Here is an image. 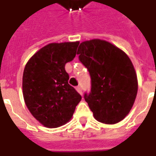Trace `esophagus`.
<instances>
[{"label":"esophagus","mask_w":156,"mask_h":156,"mask_svg":"<svg viewBox=\"0 0 156 156\" xmlns=\"http://www.w3.org/2000/svg\"><path fill=\"white\" fill-rule=\"evenodd\" d=\"M76 90H77V92H78V93H80V95L82 94V90H81V88H80V87H77L76 88Z\"/></svg>","instance_id":"34e87169"}]
</instances>
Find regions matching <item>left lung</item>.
<instances>
[{
    "mask_svg": "<svg viewBox=\"0 0 156 156\" xmlns=\"http://www.w3.org/2000/svg\"><path fill=\"white\" fill-rule=\"evenodd\" d=\"M77 55L88 69L91 90L84 98L98 122L115 124L133 108L138 92L137 74L125 52L98 38L80 43Z\"/></svg>",
    "mask_w": 156,
    "mask_h": 156,
    "instance_id": "left-lung-1",
    "label": "left lung"
}]
</instances>
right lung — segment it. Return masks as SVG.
I'll return each mask as SVG.
<instances>
[{
    "instance_id": "obj_1",
    "label": "right lung",
    "mask_w": 156,
    "mask_h": 156,
    "mask_svg": "<svg viewBox=\"0 0 156 156\" xmlns=\"http://www.w3.org/2000/svg\"><path fill=\"white\" fill-rule=\"evenodd\" d=\"M79 41L51 43L40 48L25 66L23 94L31 114L46 128H58L71 119L80 95L68 83L66 64L76 55Z\"/></svg>"
}]
</instances>
